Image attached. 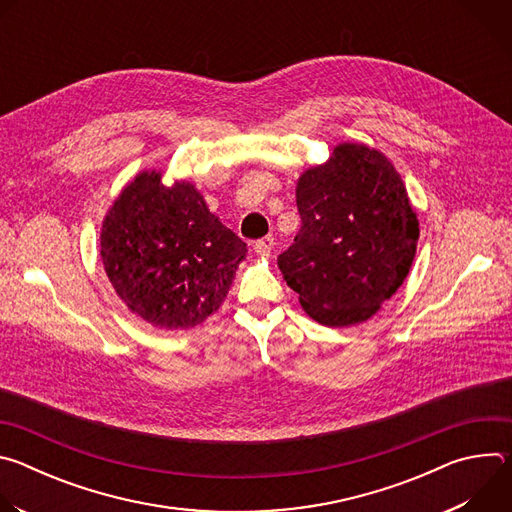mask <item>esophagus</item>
<instances>
[{
	"label": "esophagus",
	"instance_id": "34e87169",
	"mask_svg": "<svg viewBox=\"0 0 512 512\" xmlns=\"http://www.w3.org/2000/svg\"><path fill=\"white\" fill-rule=\"evenodd\" d=\"M273 245H275V239H273V237H263V239H259L253 247H255V253H257V255H261V257H271Z\"/></svg>",
	"mask_w": 512,
	"mask_h": 512
}]
</instances>
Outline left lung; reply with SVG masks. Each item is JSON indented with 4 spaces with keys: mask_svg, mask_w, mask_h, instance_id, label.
<instances>
[{
    "mask_svg": "<svg viewBox=\"0 0 512 512\" xmlns=\"http://www.w3.org/2000/svg\"><path fill=\"white\" fill-rule=\"evenodd\" d=\"M300 233L277 265L310 318L328 328L367 322L405 281L419 221L385 154L338 143L296 188Z\"/></svg>",
    "mask_w": 512,
    "mask_h": 512,
    "instance_id": "left-lung-1",
    "label": "left lung"
}]
</instances>
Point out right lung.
Listing matches in <instances>:
<instances>
[{
  "label": "right lung",
  "instance_id": "right-lung-1",
  "mask_svg": "<svg viewBox=\"0 0 512 512\" xmlns=\"http://www.w3.org/2000/svg\"><path fill=\"white\" fill-rule=\"evenodd\" d=\"M247 245L194 184L137 174L101 227V259L117 296L156 328H194L225 302Z\"/></svg>",
  "mask_w": 512,
  "mask_h": 512
}]
</instances>
